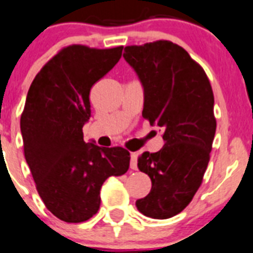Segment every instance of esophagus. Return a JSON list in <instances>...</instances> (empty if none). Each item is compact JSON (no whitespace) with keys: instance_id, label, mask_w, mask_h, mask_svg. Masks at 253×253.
<instances>
[{"instance_id":"34e87169","label":"esophagus","mask_w":253,"mask_h":253,"mask_svg":"<svg viewBox=\"0 0 253 253\" xmlns=\"http://www.w3.org/2000/svg\"><path fill=\"white\" fill-rule=\"evenodd\" d=\"M136 159H138V154L136 153H131L130 154V168L133 169V170H135V169H138V166H136Z\"/></svg>"}]
</instances>
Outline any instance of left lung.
I'll list each match as a JSON object with an SVG mask.
<instances>
[{
	"instance_id": "1",
	"label": "left lung",
	"mask_w": 253,
	"mask_h": 253,
	"mask_svg": "<svg viewBox=\"0 0 253 253\" xmlns=\"http://www.w3.org/2000/svg\"><path fill=\"white\" fill-rule=\"evenodd\" d=\"M123 56L144 87L143 118L166 142L138 158L152 189L135 206L147 217L170 218L191 203L210 162L217 125L212 86L202 66L172 41L125 46Z\"/></svg>"
}]
</instances>
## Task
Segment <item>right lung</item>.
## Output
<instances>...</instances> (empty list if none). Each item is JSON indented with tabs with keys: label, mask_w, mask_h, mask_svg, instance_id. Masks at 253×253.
Listing matches in <instances>:
<instances>
[{
	"label": "right lung",
	"mask_w": 253,
	"mask_h": 253,
	"mask_svg": "<svg viewBox=\"0 0 253 253\" xmlns=\"http://www.w3.org/2000/svg\"><path fill=\"white\" fill-rule=\"evenodd\" d=\"M123 46L70 45L35 76L21 114L25 158L46 208L68 223L91 218L110 175L126 173L130 153L84 142L92 85L114 68Z\"/></svg>",
	"instance_id": "obj_1"
}]
</instances>
